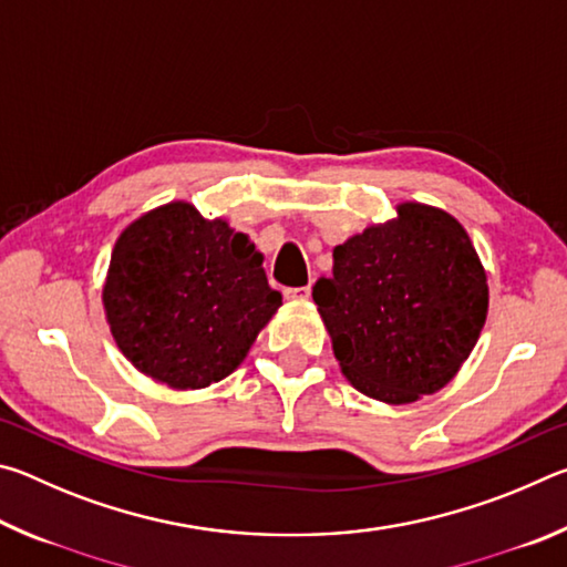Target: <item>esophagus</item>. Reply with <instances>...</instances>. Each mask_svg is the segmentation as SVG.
<instances>
[{
  "label": "esophagus",
  "instance_id": "esophagus-1",
  "mask_svg": "<svg viewBox=\"0 0 567 567\" xmlns=\"http://www.w3.org/2000/svg\"><path fill=\"white\" fill-rule=\"evenodd\" d=\"M310 285H305V287H285V300H292V302H305V300H310Z\"/></svg>",
  "mask_w": 567,
  "mask_h": 567
}]
</instances>
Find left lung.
<instances>
[{
    "instance_id": "1",
    "label": "left lung",
    "mask_w": 567,
    "mask_h": 567,
    "mask_svg": "<svg viewBox=\"0 0 567 567\" xmlns=\"http://www.w3.org/2000/svg\"><path fill=\"white\" fill-rule=\"evenodd\" d=\"M312 300L354 388L390 405L445 388L487 318V277L443 209L405 203L388 225L334 247Z\"/></svg>"
}]
</instances>
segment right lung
I'll use <instances>...</instances> for the list:
<instances>
[{"label": "right lung", "instance_id": "1", "mask_svg": "<svg viewBox=\"0 0 567 567\" xmlns=\"http://www.w3.org/2000/svg\"><path fill=\"white\" fill-rule=\"evenodd\" d=\"M102 302L134 368L175 390H199L245 360L282 295L267 285L247 235L169 203L120 235Z\"/></svg>", "mask_w": 567, "mask_h": 567}]
</instances>
